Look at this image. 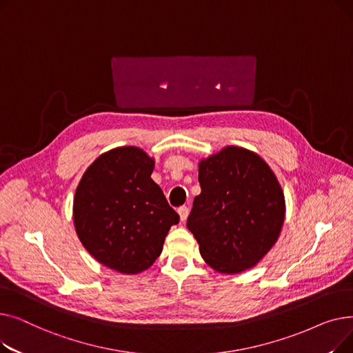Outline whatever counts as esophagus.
Segmentation results:
<instances>
[{"instance_id": "1", "label": "esophagus", "mask_w": 353, "mask_h": 353, "mask_svg": "<svg viewBox=\"0 0 353 353\" xmlns=\"http://www.w3.org/2000/svg\"><path fill=\"white\" fill-rule=\"evenodd\" d=\"M179 216H180V220L181 221H184V220H186L188 219V216H189V208L188 206H181V208H179Z\"/></svg>"}]
</instances>
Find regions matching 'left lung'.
Segmentation results:
<instances>
[{
  "instance_id": "obj_1",
  "label": "left lung",
  "mask_w": 353,
  "mask_h": 353,
  "mask_svg": "<svg viewBox=\"0 0 353 353\" xmlns=\"http://www.w3.org/2000/svg\"><path fill=\"white\" fill-rule=\"evenodd\" d=\"M199 183L188 229L201 257L221 273L253 268L274 245L285 219L283 193L269 165L232 145L200 161Z\"/></svg>"
}]
</instances>
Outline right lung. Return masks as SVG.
<instances>
[{"mask_svg":"<svg viewBox=\"0 0 353 353\" xmlns=\"http://www.w3.org/2000/svg\"><path fill=\"white\" fill-rule=\"evenodd\" d=\"M154 161L133 145L101 154L74 197V225L88 253L121 273L150 268L179 214L152 179Z\"/></svg>","mask_w":353,"mask_h":353,"instance_id":"add662e5","label":"right lung"}]
</instances>
